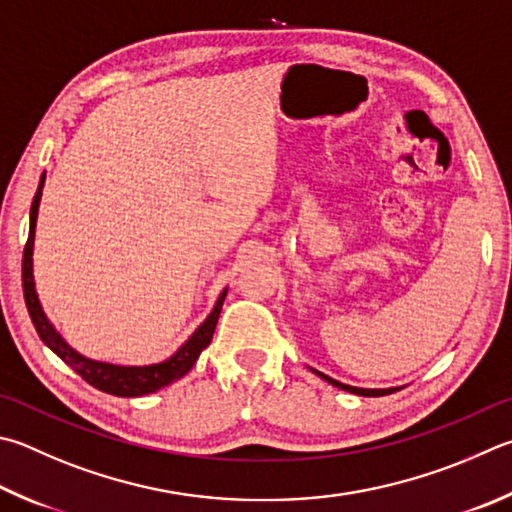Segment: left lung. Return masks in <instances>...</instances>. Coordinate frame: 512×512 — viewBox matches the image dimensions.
Returning <instances> with one entry per match:
<instances>
[{"instance_id":"obj_1","label":"left lung","mask_w":512,"mask_h":512,"mask_svg":"<svg viewBox=\"0 0 512 512\" xmlns=\"http://www.w3.org/2000/svg\"><path fill=\"white\" fill-rule=\"evenodd\" d=\"M313 371H315V369H313ZM315 374H318L320 378L327 380V383H331L333 387H340V389H345V392L358 394V396H385V394H392V392H396V387H394V389H362V387H351V385H345V383H338V380H333V378H329V376H324L322 371H315Z\"/></svg>"}]
</instances>
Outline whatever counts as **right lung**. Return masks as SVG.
<instances>
[{
	"label": "right lung",
	"instance_id": "add662e5",
	"mask_svg": "<svg viewBox=\"0 0 512 512\" xmlns=\"http://www.w3.org/2000/svg\"><path fill=\"white\" fill-rule=\"evenodd\" d=\"M44 179L46 176L42 174L40 185H37V192H35V199H33V206H31L29 239H26L24 257H22L24 300H26V309H29L37 336L42 338L44 345L49 347L55 356L67 362V365L76 371L80 378H85L89 385H94L96 389H100V392H107L114 396L132 398V396L152 394L156 389L170 385L174 380H179L181 376L188 374L194 362H197L199 353L210 345L212 333H215L219 313H221V306H224V300H226V291L219 295L215 309H212L206 322L192 333L190 340L185 342V345L176 351L172 358L159 362V365H147V367H120V365H109V362H98V360H89L85 356H80L78 351H73L67 342L62 340L60 333L53 329V324L46 320L40 300H37L35 282H33V239H35V221H37V208H40V199H42Z\"/></svg>",
	"mask_w": 512,
	"mask_h": 512
}]
</instances>
